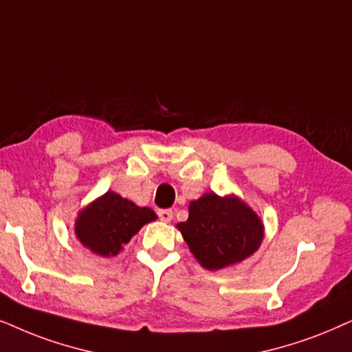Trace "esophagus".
<instances>
[{
    "instance_id": "34e87169",
    "label": "esophagus",
    "mask_w": 352,
    "mask_h": 352,
    "mask_svg": "<svg viewBox=\"0 0 352 352\" xmlns=\"http://www.w3.org/2000/svg\"><path fill=\"white\" fill-rule=\"evenodd\" d=\"M158 218H160V220H162V221H165V223L171 221V220H173V210H170V208L158 210Z\"/></svg>"
}]
</instances>
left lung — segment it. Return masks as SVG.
Wrapping results in <instances>:
<instances>
[{
	"label": "left lung",
	"instance_id": "left-lung-1",
	"mask_svg": "<svg viewBox=\"0 0 352 352\" xmlns=\"http://www.w3.org/2000/svg\"><path fill=\"white\" fill-rule=\"evenodd\" d=\"M177 228L207 270H220L248 258L263 239L262 221L248 205L213 192L190 202L189 218Z\"/></svg>",
	"mask_w": 352,
	"mask_h": 352
}]
</instances>
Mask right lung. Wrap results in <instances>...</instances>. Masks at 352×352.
<instances>
[{
	"mask_svg": "<svg viewBox=\"0 0 352 352\" xmlns=\"http://www.w3.org/2000/svg\"><path fill=\"white\" fill-rule=\"evenodd\" d=\"M157 215L152 208L137 207L131 200L108 192L82 210L76 221V236L92 252L109 257Z\"/></svg>",
	"mask_w": 352,
	"mask_h": 352,
	"instance_id": "1",
	"label": "right lung"
}]
</instances>
